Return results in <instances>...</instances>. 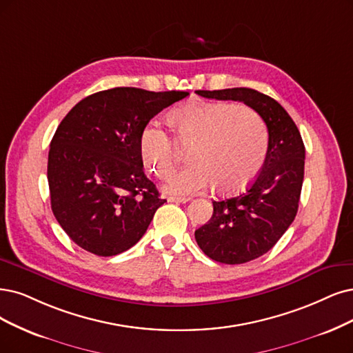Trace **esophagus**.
Masks as SVG:
<instances>
[{
  "label": "esophagus",
  "mask_w": 353,
  "mask_h": 353,
  "mask_svg": "<svg viewBox=\"0 0 353 353\" xmlns=\"http://www.w3.org/2000/svg\"><path fill=\"white\" fill-rule=\"evenodd\" d=\"M168 202H176V203H186L190 201V198L188 196H168L167 198Z\"/></svg>",
  "instance_id": "obj_1"
}]
</instances>
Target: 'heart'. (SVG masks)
Returning a JSON list of instances; mask_svg holds the SVG:
<instances>
[{
    "instance_id": "b5f03b06",
    "label": "heart",
    "mask_w": 353,
    "mask_h": 353,
    "mask_svg": "<svg viewBox=\"0 0 353 353\" xmlns=\"http://www.w3.org/2000/svg\"><path fill=\"white\" fill-rule=\"evenodd\" d=\"M180 147H192L189 165L165 183L170 193H192L211 185L221 192L237 190L252 181L268 152V130L262 117L244 104L186 103L167 116ZM176 143L163 129L143 128L139 148L143 163L159 177H167L179 163Z\"/></svg>"
}]
</instances>
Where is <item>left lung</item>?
I'll return each instance as SVG.
<instances>
[{"label":"left lung","instance_id":"obj_1","mask_svg":"<svg viewBox=\"0 0 353 353\" xmlns=\"http://www.w3.org/2000/svg\"><path fill=\"white\" fill-rule=\"evenodd\" d=\"M196 94L243 101L268 126V152L262 170L245 190L214 201L211 219L194 231L198 245L215 262H250L278 243L296 215L304 180V142L288 112L257 90H198Z\"/></svg>","mask_w":353,"mask_h":353}]
</instances>
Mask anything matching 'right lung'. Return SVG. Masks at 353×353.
Instances as JSON below:
<instances>
[{"label":"right lung","instance_id":"add662e5","mask_svg":"<svg viewBox=\"0 0 353 353\" xmlns=\"http://www.w3.org/2000/svg\"><path fill=\"white\" fill-rule=\"evenodd\" d=\"M188 91L103 90L83 99L50 141V206L68 237L96 256L135 245L167 202L143 173L141 132Z\"/></svg>","mask_w":353,"mask_h":353}]
</instances>
